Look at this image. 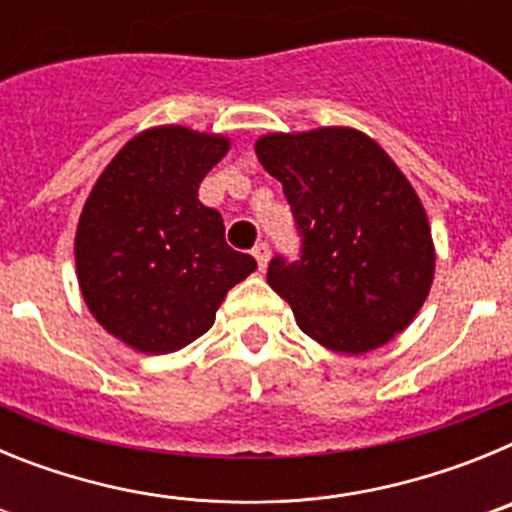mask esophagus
Instances as JSON below:
<instances>
[{
	"label": "esophagus",
	"instance_id": "34e87169",
	"mask_svg": "<svg viewBox=\"0 0 512 512\" xmlns=\"http://www.w3.org/2000/svg\"><path fill=\"white\" fill-rule=\"evenodd\" d=\"M251 253H253V259L259 261V269H266V264H269V256H271L269 243H256Z\"/></svg>",
	"mask_w": 512,
	"mask_h": 512
}]
</instances>
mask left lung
<instances>
[{
    "label": "left lung",
    "mask_w": 512,
    "mask_h": 512,
    "mask_svg": "<svg viewBox=\"0 0 512 512\" xmlns=\"http://www.w3.org/2000/svg\"><path fill=\"white\" fill-rule=\"evenodd\" d=\"M302 235L300 261L271 259L269 287L302 333L361 356L408 328L431 292L436 248L425 207L377 140L330 125L256 140Z\"/></svg>",
    "instance_id": "obj_1"
}]
</instances>
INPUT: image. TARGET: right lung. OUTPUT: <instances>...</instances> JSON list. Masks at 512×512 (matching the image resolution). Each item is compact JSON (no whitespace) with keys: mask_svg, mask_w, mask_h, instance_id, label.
I'll return each mask as SVG.
<instances>
[{"mask_svg":"<svg viewBox=\"0 0 512 512\" xmlns=\"http://www.w3.org/2000/svg\"><path fill=\"white\" fill-rule=\"evenodd\" d=\"M228 151V135L156 125L115 153L84 202L74 238L81 297L140 354H171L207 333L228 289L256 269L225 243L220 212L197 200Z\"/></svg>","mask_w":512,"mask_h":512,"instance_id":"add662e5","label":"right lung"}]
</instances>
